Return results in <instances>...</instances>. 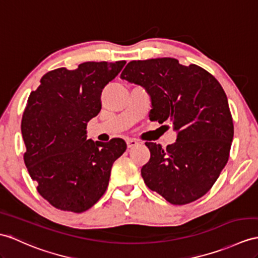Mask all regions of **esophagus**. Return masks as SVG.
<instances>
[{"mask_svg": "<svg viewBox=\"0 0 258 258\" xmlns=\"http://www.w3.org/2000/svg\"><path fill=\"white\" fill-rule=\"evenodd\" d=\"M138 144H139V142H138L136 139H128V140H127V147H128L129 149L138 146Z\"/></svg>", "mask_w": 258, "mask_h": 258, "instance_id": "esophagus-1", "label": "esophagus"}]
</instances>
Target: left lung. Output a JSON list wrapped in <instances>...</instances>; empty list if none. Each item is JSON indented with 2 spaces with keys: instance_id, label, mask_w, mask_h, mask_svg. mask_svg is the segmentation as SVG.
Wrapping results in <instances>:
<instances>
[{
  "instance_id": "8db88e82",
  "label": "left lung",
  "mask_w": 258,
  "mask_h": 258,
  "mask_svg": "<svg viewBox=\"0 0 258 258\" xmlns=\"http://www.w3.org/2000/svg\"><path fill=\"white\" fill-rule=\"evenodd\" d=\"M120 78L148 92L150 120L171 121L177 133L176 142L165 149L146 142L151 158L141 168L144 183L172 205L203 197L227 164L233 140L222 86L205 69L174 58L131 61Z\"/></svg>"
}]
</instances>
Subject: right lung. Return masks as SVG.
I'll use <instances>...</instances> for the list:
<instances>
[{
  "label": "right lung",
  "mask_w": 258,
  "mask_h": 258,
  "mask_svg": "<svg viewBox=\"0 0 258 258\" xmlns=\"http://www.w3.org/2000/svg\"><path fill=\"white\" fill-rule=\"evenodd\" d=\"M125 61L84 62L46 73L30 93L22 118L24 162L37 190L54 208L83 212L107 189L111 166L127 144L86 139V125L102 108L104 87Z\"/></svg>",
  "instance_id": "right-lung-1"
}]
</instances>
